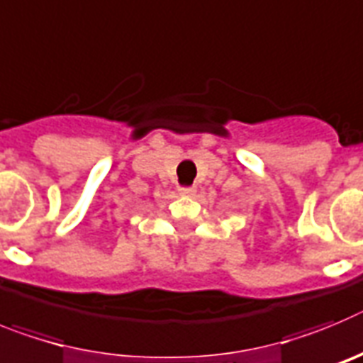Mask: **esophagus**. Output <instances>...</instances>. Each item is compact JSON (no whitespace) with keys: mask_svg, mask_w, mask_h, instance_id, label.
Wrapping results in <instances>:
<instances>
[{"mask_svg":"<svg viewBox=\"0 0 363 363\" xmlns=\"http://www.w3.org/2000/svg\"><path fill=\"white\" fill-rule=\"evenodd\" d=\"M179 194L184 195V197H191V195L195 194V188L194 186H181V188H179Z\"/></svg>","mask_w":363,"mask_h":363,"instance_id":"1","label":"esophagus"}]
</instances>
